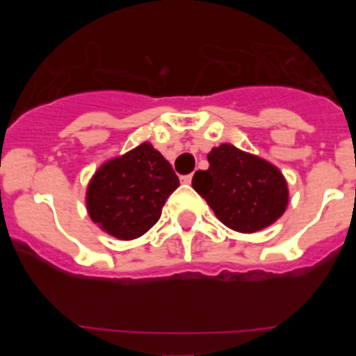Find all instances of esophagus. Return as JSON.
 <instances>
[{"mask_svg": "<svg viewBox=\"0 0 356 356\" xmlns=\"http://www.w3.org/2000/svg\"><path fill=\"white\" fill-rule=\"evenodd\" d=\"M181 181H182V184H189V182L193 181V174L182 175V177H181Z\"/></svg>", "mask_w": 356, "mask_h": 356, "instance_id": "1", "label": "esophagus"}]
</instances>
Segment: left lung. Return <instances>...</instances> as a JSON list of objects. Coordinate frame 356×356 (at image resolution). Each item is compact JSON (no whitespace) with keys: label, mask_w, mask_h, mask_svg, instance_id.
I'll use <instances>...</instances> for the list:
<instances>
[{"label":"left lung","mask_w":356,"mask_h":356,"mask_svg":"<svg viewBox=\"0 0 356 356\" xmlns=\"http://www.w3.org/2000/svg\"><path fill=\"white\" fill-rule=\"evenodd\" d=\"M208 163V170L195 174L193 188L229 229L250 234L284 213L288 184L272 163L232 145L211 149Z\"/></svg>","instance_id":"obj_1"}]
</instances>
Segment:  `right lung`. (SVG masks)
Returning <instances> with one entry per match:
<instances>
[{
	"mask_svg": "<svg viewBox=\"0 0 356 356\" xmlns=\"http://www.w3.org/2000/svg\"><path fill=\"white\" fill-rule=\"evenodd\" d=\"M179 188L172 165L149 143L106 161L88 188L89 217L117 239H136L148 232L165 201Z\"/></svg>",
	"mask_w": 356,
	"mask_h": 356,
	"instance_id": "obj_1",
	"label": "right lung"
}]
</instances>
